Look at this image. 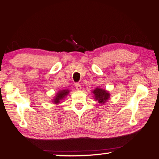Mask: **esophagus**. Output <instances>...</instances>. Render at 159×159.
<instances>
[{
	"mask_svg": "<svg viewBox=\"0 0 159 159\" xmlns=\"http://www.w3.org/2000/svg\"><path fill=\"white\" fill-rule=\"evenodd\" d=\"M75 86V89L77 90H81V86L80 85V84H76Z\"/></svg>",
	"mask_w": 159,
	"mask_h": 159,
	"instance_id": "esophagus-1",
	"label": "esophagus"
}]
</instances>
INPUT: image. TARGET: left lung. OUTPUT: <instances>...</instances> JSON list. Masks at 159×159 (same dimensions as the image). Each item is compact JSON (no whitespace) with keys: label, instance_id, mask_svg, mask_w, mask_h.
<instances>
[{"label":"left lung","instance_id":"obj_1","mask_svg":"<svg viewBox=\"0 0 159 159\" xmlns=\"http://www.w3.org/2000/svg\"><path fill=\"white\" fill-rule=\"evenodd\" d=\"M93 94H94L95 100H97L98 103H105L108 98L110 97V94L106 90L96 88L93 91Z\"/></svg>","mask_w":159,"mask_h":159}]
</instances>
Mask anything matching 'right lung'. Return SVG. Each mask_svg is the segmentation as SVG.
Wrapping results in <instances>:
<instances>
[{"mask_svg":"<svg viewBox=\"0 0 159 159\" xmlns=\"http://www.w3.org/2000/svg\"><path fill=\"white\" fill-rule=\"evenodd\" d=\"M68 93H69V90L68 89H64L60 91L59 92H58V94H56L55 98L53 99V103H55V104L59 103L60 100H61L63 98H65V96H67V94Z\"/></svg>","mask_w":159,"mask_h":159,"instance_id":"add662e5","label":"right lung"}]
</instances>
